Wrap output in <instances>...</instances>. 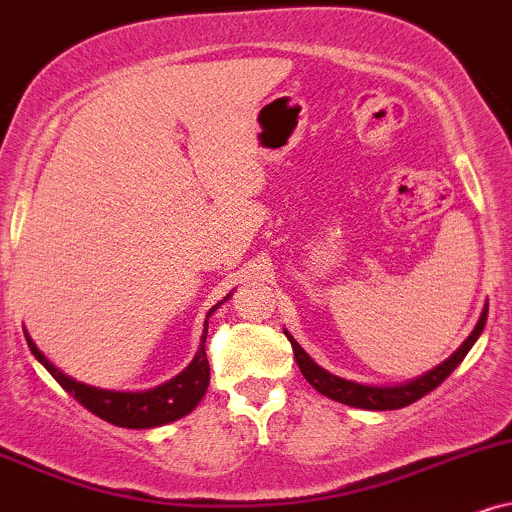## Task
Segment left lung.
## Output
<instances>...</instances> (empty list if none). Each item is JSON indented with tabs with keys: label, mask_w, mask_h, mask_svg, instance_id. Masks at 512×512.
<instances>
[{
	"label": "left lung",
	"mask_w": 512,
	"mask_h": 512,
	"mask_svg": "<svg viewBox=\"0 0 512 512\" xmlns=\"http://www.w3.org/2000/svg\"><path fill=\"white\" fill-rule=\"evenodd\" d=\"M486 312H489V303H484V310H482V315H479V322L474 324L472 334L467 336L465 341L460 343V348L455 350L451 357H446L441 365H436L434 369H429V372H424L422 377H415V379L405 381V384H393V386L357 384V381L336 377V374L326 372L324 367H319L317 362L312 360V357L307 355L303 348H300V343L295 341V338L288 334L286 329H283V334H286L288 341H291L295 362H298L303 377L310 381V384L315 386L322 396L336 400V403L350 405V408L398 410V408H405V405L415 403V400H420L422 396H427L429 391H434L436 386H439L441 381L446 379L448 374H451L453 369L460 365V362H463V357L470 353V348L477 343V338L482 336L484 324H486Z\"/></svg>",
	"instance_id": "left-lung-1"
}]
</instances>
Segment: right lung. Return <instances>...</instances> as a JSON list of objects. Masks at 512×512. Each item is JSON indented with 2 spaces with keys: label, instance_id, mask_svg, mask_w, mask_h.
I'll return each instance as SVG.
<instances>
[{
  "label": "right lung",
  "instance_id": "right-lung-1",
  "mask_svg": "<svg viewBox=\"0 0 512 512\" xmlns=\"http://www.w3.org/2000/svg\"><path fill=\"white\" fill-rule=\"evenodd\" d=\"M229 298L231 293L226 295L221 303H226ZM221 303H217L207 312L205 331H202L200 336V348H197V353L193 360H190V365L183 369V372H178L174 379L164 381V384L155 386V389H145V391H109V389H100V386L83 384V381L73 379L66 372H61L54 362H49L47 355L35 346V341L30 338L26 329H23V334H26L28 348L30 353L35 355V360H38L40 365L59 381L61 389L71 393V396L76 398L83 408H88L92 415H97L104 422H112L116 427L152 429V427H162V424L176 422L181 420V417H186L188 412H193L197 408V403H200L202 396L207 393V386H209V362L205 353L207 326H209V317H212V312L217 310Z\"/></svg>",
  "mask_w": 512,
  "mask_h": 512
}]
</instances>
